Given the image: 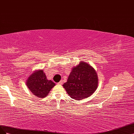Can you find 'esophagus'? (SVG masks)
Masks as SVG:
<instances>
[{"mask_svg":"<svg viewBox=\"0 0 134 134\" xmlns=\"http://www.w3.org/2000/svg\"><path fill=\"white\" fill-rule=\"evenodd\" d=\"M63 83V81L62 80H61V81H60L58 83V84H60V85H61V84H62Z\"/></svg>","mask_w":134,"mask_h":134,"instance_id":"esophagus-1","label":"esophagus"}]
</instances>
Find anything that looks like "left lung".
Listing matches in <instances>:
<instances>
[{
    "mask_svg": "<svg viewBox=\"0 0 134 134\" xmlns=\"http://www.w3.org/2000/svg\"><path fill=\"white\" fill-rule=\"evenodd\" d=\"M98 83L96 71L89 64L81 62L72 68L63 86L71 98L80 100L92 95L97 88Z\"/></svg>",
    "mask_w": 134,
    "mask_h": 134,
    "instance_id": "8db88e82",
    "label": "left lung"
}]
</instances>
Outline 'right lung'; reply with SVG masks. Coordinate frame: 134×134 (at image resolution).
Wrapping results in <instances>:
<instances>
[{"mask_svg":"<svg viewBox=\"0 0 134 134\" xmlns=\"http://www.w3.org/2000/svg\"><path fill=\"white\" fill-rule=\"evenodd\" d=\"M26 85L33 94L40 98H44L55 84L47 79L43 70H40L30 75L26 82Z\"/></svg>","mask_w":134,"mask_h":134,"instance_id":"1","label":"right lung"}]
</instances>
